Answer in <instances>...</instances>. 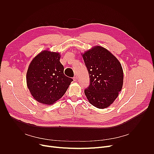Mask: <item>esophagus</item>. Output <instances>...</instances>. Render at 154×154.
I'll return each instance as SVG.
<instances>
[{
    "label": "esophagus",
    "instance_id": "obj_1",
    "mask_svg": "<svg viewBox=\"0 0 154 154\" xmlns=\"http://www.w3.org/2000/svg\"><path fill=\"white\" fill-rule=\"evenodd\" d=\"M73 80H74V82H76L77 80V77L76 76H75L74 78H73Z\"/></svg>",
    "mask_w": 154,
    "mask_h": 154
}]
</instances>
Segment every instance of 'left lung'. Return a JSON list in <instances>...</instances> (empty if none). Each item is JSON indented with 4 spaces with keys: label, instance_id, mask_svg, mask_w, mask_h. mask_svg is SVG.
<instances>
[{
    "label": "left lung",
    "instance_id": "obj_1",
    "mask_svg": "<svg viewBox=\"0 0 154 154\" xmlns=\"http://www.w3.org/2000/svg\"><path fill=\"white\" fill-rule=\"evenodd\" d=\"M91 84L84 91L88 102L98 109L109 107L119 96L124 72L119 60L107 48L96 45L82 54Z\"/></svg>",
    "mask_w": 154,
    "mask_h": 154
}]
</instances>
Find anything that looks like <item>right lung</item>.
Segmentation results:
<instances>
[{
  "label": "right lung",
  "mask_w": 154,
  "mask_h": 154,
  "mask_svg": "<svg viewBox=\"0 0 154 154\" xmlns=\"http://www.w3.org/2000/svg\"><path fill=\"white\" fill-rule=\"evenodd\" d=\"M60 54L44 50L30 62L26 74L27 85L34 99L52 105L66 92L73 79L63 74Z\"/></svg>",
  "instance_id": "add662e5"
}]
</instances>
